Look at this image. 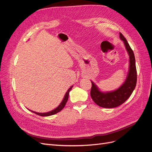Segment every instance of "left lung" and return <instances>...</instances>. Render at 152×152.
I'll return each instance as SVG.
<instances>
[{
    "mask_svg": "<svg viewBox=\"0 0 152 152\" xmlns=\"http://www.w3.org/2000/svg\"><path fill=\"white\" fill-rule=\"evenodd\" d=\"M120 38L124 41L126 49L129 56V70L125 82L117 90L104 93L100 91L98 87L91 81V98L96 104L103 108H115L124 103L130 97L136 85L137 71L134 53L127 40L121 33H120Z\"/></svg>",
    "mask_w": 152,
    "mask_h": 152,
    "instance_id": "1",
    "label": "left lung"
}]
</instances>
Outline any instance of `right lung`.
<instances>
[{
	"label": "right lung",
	"instance_id": "1",
	"mask_svg": "<svg viewBox=\"0 0 152 152\" xmlns=\"http://www.w3.org/2000/svg\"><path fill=\"white\" fill-rule=\"evenodd\" d=\"M73 87V86H71L70 88L68 89V90L67 91V92L66 93L65 96H64V98L63 99V101L61 102V103H60L58 107L55 108L54 110H52V111H50L49 112L47 113H37V112H33V111H31L32 112H34V113L37 114V115H39L40 116H42V117H48V116H50V115H53L56 114L57 113H58L59 112H60L61 110H63V108L65 107V106L67 102L68 99V96H69V93H70V91H71L72 88Z\"/></svg>",
	"mask_w": 152,
	"mask_h": 152
}]
</instances>
